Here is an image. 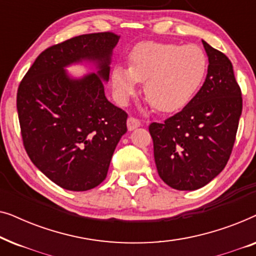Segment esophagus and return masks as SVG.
<instances>
[{
  "label": "esophagus",
  "instance_id": "esophagus-1",
  "mask_svg": "<svg viewBox=\"0 0 256 256\" xmlns=\"http://www.w3.org/2000/svg\"><path fill=\"white\" fill-rule=\"evenodd\" d=\"M140 126H141V122H140L138 118H128L127 120V127H128V130L132 132V130H135L136 128H138Z\"/></svg>",
  "mask_w": 256,
  "mask_h": 256
}]
</instances>
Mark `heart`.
Returning <instances> with one entry per match:
<instances>
[{
    "label": "heart",
    "mask_w": 256,
    "mask_h": 256,
    "mask_svg": "<svg viewBox=\"0 0 256 256\" xmlns=\"http://www.w3.org/2000/svg\"><path fill=\"white\" fill-rule=\"evenodd\" d=\"M129 68L114 66L110 82L115 98L126 104L144 82V93L154 107L163 113L184 108L204 82L208 59L197 45L143 42L132 48Z\"/></svg>",
    "instance_id": "obj_1"
}]
</instances>
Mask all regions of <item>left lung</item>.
Returning a JSON list of instances; mask_svg holds the SVG:
<instances>
[{
	"mask_svg": "<svg viewBox=\"0 0 256 256\" xmlns=\"http://www.w3.org/2000/svg\"><path fill=\"white\" fill-rule=\"evenodd\" d=\"M202 43L208 58L202 88L180 113L149 126L160 177L180 191L198 190L224 170L242 112L232 62L205 40Z\"/></svg>",
	"mask_w": 256,
	"mask_h": 256,
	"instance_id": "8db88e82",
	"label": "left lung"
}]
</instances>
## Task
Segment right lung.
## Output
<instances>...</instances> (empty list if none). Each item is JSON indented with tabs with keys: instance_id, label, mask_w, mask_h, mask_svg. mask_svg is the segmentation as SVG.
<instances>
[{
	"instance_id": "right-lung-1",
	"label": "right lung",
	"mask_w": 256,
	"mask_h": 256,
	"mask_svg": "<svg viewBox=\"0 0 256 256\" xmlns=\"http://www.w3.org/2000/svg\"><path fill=\"white\" fill-rule=\"evenodd\" d=\"M118 36L82 34L46 48L20 84L17 112L23 143L31 162L54 184L87 191L102 183L127 116L108 101ZM90 64L94 72L76 77L66 68Z\"/></svg>"
}]
</instances>
